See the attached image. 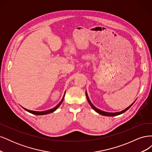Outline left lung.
Wrapping results in <instances>:
<instances>
[{"instance_id": "1", "label": "left lung", "mask_w": 152, "mask_h": 152, "mask_svg": "<svg viewBox=\"0 0 152 152\" xmlns=\"http://www.w3.org/2000/svg\"><path fill=\"white\" fill-rule=\"evenodd\" d=\"M86 97H87V102H89V104L91 105V107L92 108H93V109L94 110H95V111H96V112L98 113H99V114H101V115H104V116L113 117V116H117V115H121V114H122V113H124V112H126L127 110L129 109V108H131V106H132L133 104H134V103L135 102V101H134V102H133V103H132L130 106H129V107H128L127 108H126L125 110H122V111H121V112H115V113H112V112H107L102 111V110H99V109L97 108L96 107H95L94 106L93 104V103H92L91 102V101H90V99H89V96H88V95H87V93H86Z\"/></svg>"}]
</instances>
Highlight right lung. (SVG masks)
Instances as JSON below:
<instances>
[{"label":"right lung","mask_w":152,"mask_h":152,"mask_svg":"<svg viewBox=\"0 0 152 152\" xmlns=\"http://www.w3.org/2000/svg\"><path fill=\"white\" fill-rule=\"evenodd\" d=\"M65 94H64V96H63V98H62L61 102L58 103V104L57 106H56V107H55L53 108H52V109H49V110H45V111H42V112H37V111H33V110H28V109H26V108H23L26 110V111L28 112H30V113H32V114L37 115H42L49 114V113H52V112H54L55 110H56L57 108L59 107V106H60V104H61L62 103V102H63L64 97H65Z\"/></svg>","instance_id":"right-lung-1"}]
</instances>
